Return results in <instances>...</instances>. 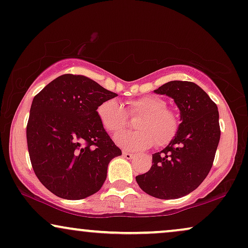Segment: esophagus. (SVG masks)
I'll return each mask as SVG.
<instances>
[{
    "label": "esophagus",
    "mask_w": 248,
    "mask_h": 248,
    "mask_svg": "<svg viewBox=\"0 0 248 248\" xmlns=\"http://www.w3.org/2000/svg\"><path fill=\"white\" fill-rule=\"evenodd\" d=\"M133 154L132 153H128V152H123V157L124 158H126V159H131V158H133Z\"/></svg>",
    "instance_id": "1"
}]
</instances>
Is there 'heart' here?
Returning <instances> with one entry per match:
<instances>
[{
  "label": "heart",
  "instance_id": "1",
  "mask_svg": "<svg viewBox=\"0 0 248 248\" xmlns=\"http://www.w3.org/2000/svg\"><path fill=\"white\" fill-rule=\"evenodd\" d=\"M162 99L153 95L140 96L127 101V114L139 116L136 122L138 131L117 134L115 140L126 150H139L156 146L163 147L175 137L179 127L176 115L165 108ZM98 116L102 126L109 133H117L127 125V114L123 106L115 99L107 100L98 107Z\"/></svg>",
  "mask_w": 248,
  "mask_h": 248
}]
</instances>
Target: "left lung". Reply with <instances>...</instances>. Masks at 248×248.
Instances as JSON below:
<instances>
[{
    "label": "left lung",
    "mask_w": 248,
    "mask_h": 248,
    "mask_svg": "<svg viewBox=\"0 0 248 248\" xmlns=\"http://www.w3.org/2000/svg\"><path fill=\"white\" fill-rule=\"evenodd\" d=\"M174 100L180 110L175 137L153 155V165L136 180L146 194L175 199L190 194L210 172L220 141L217 106L197 84L172 81L154 91Z\"/></svg>",
    "instance_id": "left-lung-1"
}]
</instances>
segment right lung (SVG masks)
<instances>
[{"mask_svg": "<svg viewBox=\"0 0 248 248\" xmlns=\"http://www.w3.org/2000/svg\"><path fill=\"white\" fill-rule=\"evenodd\" d=\"M115 96L89 77L72 74L57 77L34 96L28 153L38 180L58 197L77 201L95 194L109 162L122 155L96 111Z\"/></svg>", "mask_w": 248, "mask_h": 248, "instance_id": "add662e5", "label": "right lung"}]
</instances>
